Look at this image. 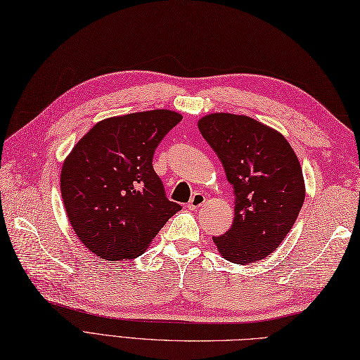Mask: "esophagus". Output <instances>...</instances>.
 Listing matches in <instances>:
<instances>
[{"mask_svg":"<svg viewBox=\"0 0 360 360\" xmlns=\"http://www.w3.org/2000/svg\"><path fill=\"white\" fill-rule=\"evenodd\" d=\"M204 202H205V197L201 192H197V193H193V197L188 202V207L191 210H195V209H198V207H201Z\"/></svg>","mask_w":360,"mask_h":360,"instance_id":"34e87169","label":"esophagus"}]
</instances>
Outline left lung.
<instances>
[{"mask_svg":"<svg viewBox=\"0 0 360 360\" xmlns=\"http://www.w3.org/2000/svg\"><path fill=\"white\" fill-rule=\"evenodd\" d=\"M198 129L234 189V222L213 237L217 250L236 264L266 258L290 233L304 201L296 153L279 132L250 117L210 114Z\"/></svg>","mask_w":360,"mask_h":360,"instance_id":"1","label":"left lung"}]
</instances>
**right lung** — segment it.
<instances>
[{"instance_id": "1", "label": "right lung", "mask_w": 360, "mask_h": 360, "mask_svg": "<svg viewBox=\"0 0 360 360\" xmlns=\"http://www.w3.org/2000/svg\"><path fill=\"white\" fill-rule=\"evenodd\" d=\"M181 115L168 110L106 118L63 163L61 197L84 246L105 261L134 259L181 205L169 201L153 155Z\"/></svg>"}]
</instances>
